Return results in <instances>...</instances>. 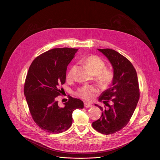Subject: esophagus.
<instances>
[{
    "label": "esophagus",
    "instance_id": "obj_1",
    "mask_svg": "<svg viewBox=\"0 0 160 160\" xmlns=\"http://www.w3.org/2000/svg\"><path fill=\"white\" fill-rule=\"evenodd\" d=\"M84 106H85V108H89V107H92V104L89 103H88V102H85L84 103Z\"/></svg>",
    "mask_w": 160,
    "mask_h": 160
}]
</instances>
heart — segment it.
<instances>
[{"label":"heart","mask_w":160,"mask_h":160,"mask_svg":"<svg viewBox=\"0 0 160 160\" xmlns=\"http://www.w3.org/2000/svg\"><path fill=\"white\" fill-rule=\"evenodd\" d=\"M85 64L88 68L95 74H100V78L103 82L108 83L112 80V75L110 72L105 71L101 72L105 68V62L98 56L91 55L88 57L85 61ZM75 66H72L67 73V78L71 79L73 77ZM97 92V88L92 85H84L78 88L76 92V95L85 100H91L93 98L94 94Z\"/></svg>","instance_id":"b5f03b06"}]
</instances>
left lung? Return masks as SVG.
<instances>
[{
  "mask_svg": "<svg viewBox=\"0 0 160 160\" xmlns=\"http://www.w3.org/2000/svg\"><path fill=\"white\" fill-rule=\"evenodd\" d=\"M98 49L110 62L114 76L110 88L98 98L105 104L104 108L95 105L102 114L92 126L100 133L110 135L121 130L130 121L139 98V87L135 69L126 57L114 50Z\"/></svg>",
  "mask_w": 160,
  "mask_h": 160,
  "instance_id": "left-lung-1",
  "label": "left lung"
}]
</instances>
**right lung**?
Returning <instances> with one entry per match:
<instances>
[{"label": "right lung", "instance_id": "right-lung-1", "mask_svg": "<svg viewBox=\"0 0 160 160\" xmlns=\"http://www.w3.org/2000/svg\"><path fill=\"white\" fill-rule=\"evenodd\" d=\"M77 50L68 48L49 50L37 57L28 69L25 96L33 121L45 132L60 133L66 131L72 123V112L84 107L81 100L71 96L63 107L57 100L62 95L67 66Z\"/></svg>", "mask_w": 160, "mask_h": 160}]
</instances>
